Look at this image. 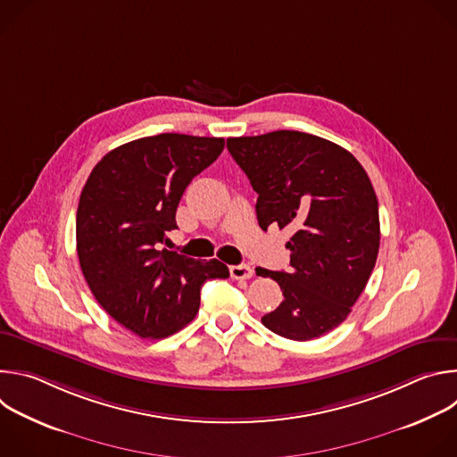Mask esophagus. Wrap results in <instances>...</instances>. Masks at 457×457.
<instances>
[{
	"instance_id": "esophagus-1",
	"label": "esophagus",
	"mask_w": 457,
	"mask_h": 457,
	"mask_svg": "<svg viewBox=\"0 0 457 457\" xmlns=\"http://www.w3.org/2000/svg\"><path fill=\"white\" fill-rule=\"evenodd\" d=\"M229 275L235 280H247L253 277V268L247 264H238V266H231L229 268Z\"/></svg>"
}]
</instances>
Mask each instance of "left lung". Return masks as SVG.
Masks as SVG:
<instances>
[{
	"instance_id": "left-lung-1",
	"label": "left lung",
	"mask_w": 457,
	"mask_h": 457,
	"mask_svg": "<svg viewBox=\"0 0 457 457\" xmlns=\"http://www.w3.org/2000/svg\"><path fill=\"white\" fill-rule=\"evenodd\" d=\"M228 150L258 193V226L293 231L289 271L256 268L284 295L262 323L296 342L333 331L365 289L379 249L369 175L345 148L293 129L229 137Z\"/></svg>"
}]
</instances>
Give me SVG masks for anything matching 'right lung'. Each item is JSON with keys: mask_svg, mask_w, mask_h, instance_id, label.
Instances as JSON below:
<instances>
[{"mask_svg": "<svg viewBox=\"0 0 457 457\" xmlns=\"http://www.w3.org/2000/svg\"><path fill=\"white\" fill-rule=\"evenodd\" d=\"M224 150L222 137L161 134L108 152L92 170L76 217L78 256L101 307L141 338L187 325L210 278H228L217 258L161 249L177 228L180 197Z\"/></svg>", "mask_w": 457, "mask_h": 457, "instance_id": "add662e5", "label": "right lung"}]
</instances>
